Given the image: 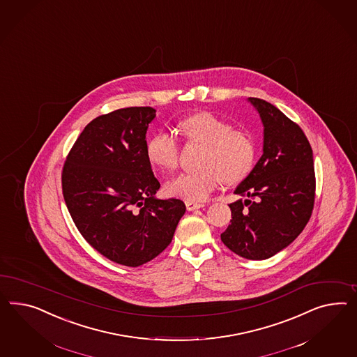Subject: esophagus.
I'll use <instances>...</instances> for the list:
<instances>
[{"instance_id": "1", "label": "esophagus", "mask_w": 357, "mask_h": 357, "mask_svg": "<svg viewBox=\"0 0 357 357\" xmlns=\"http://www.w3.org/2000/svg\"><path fill=\"white\" fill-rule=\"evenodd\" d=\"M185 208H187V211L192 212V211H196V209L204 208V204L195 203V202H185Z\"/></svg>"}]
</instances>
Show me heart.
<instances>
[{
  "mask_svg": "<svg viewBox=\"0 0 357 357\" xmlns=\"http://www.w3.org/2000/svg\"><path fill=\"white\" fill-rule=\"evenodd\" d=\"M179 128L190 140L203 143L202 169L173 176L166 192L188 202H203L226 179L235 183L244 179L255 162V144L245 131L234 130L229 122L209 112H200L181 121ZM151 164L164 170L179 161L178 139L170 130H158L146 143Z\"/></svg>",
  "mask_w": 357,
  "mask_h": 357,
  "instance_id": "heart-1",
  "label": "heart"
}]
</instances>
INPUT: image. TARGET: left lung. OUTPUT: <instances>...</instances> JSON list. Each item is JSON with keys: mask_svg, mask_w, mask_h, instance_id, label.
Segmentation results:
<instances>
[{"mask_svg": "<svg viewBox=\"0 0 357 357\" xmlns=\"http://www.w3.org/2000/svg\"><path fill=\"white\" fill-rule=\"evenodd\" d=\"M264 126L262 155L234 193L231 223L221 241L248 260L284 250L308 223L314 204L313 152L299 126L268 101L250 97Z\"/></svg>", "mask_w": 357, "mask_h": 357, "instance_id": "1", "label": "left lung"}]
</instances>
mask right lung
<instances>
[{"mask_svg":"<svg viewBox=\"0 0 357 357\" xmlns=\"http://www.w3.org/2000/svg\"><path fill=\"white\" fill-rule=\"evenodd\" d=\"M151 106L118 109L86 126L62 172V191L83 238L106 259L136 268L173 241L185 213L179 199L155 197L146 155Z\"/></svg>","mask_w":357,"mask_h":357,"instance_id":"right-lung-1","label":"right lung"}]
</instances>
